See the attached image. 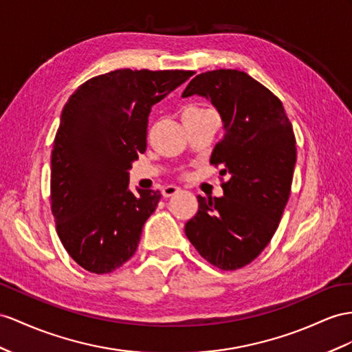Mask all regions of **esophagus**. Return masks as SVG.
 <instances>
[{
  "label": "esophagus",
  "instance_id": "esophagus-1",
  "mask_svg": "<svg viewBox=\"0 0 352 352\" xmlns=\"http://www.w3.org/2000/svg\"><path fill=\"white\" fill-rule=\"evenodd\" d=\"M178 192H182V188L177 186H165L164 188H162V195H164V197H170Z\"/></svg>",
  "mask_w": 352,
  "mask_h": 352
}]
</instances>
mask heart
Segmentation results:
<instances>
[{
	"mask_svg": "<svg viewBox=\"0 0 352 352\" xmlns=\"http://www.w3.org/2000/svg\"><path fill=\"white\" fill-rule=\"evenodd\" d=\"M190 110H197V108H190Z\"/></svg>",
	"mask_w": 352,
	"mask_h": 352,
	"instance_id": "b5f03b06",
	"label": "heart"
}]
</instances>
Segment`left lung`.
Masks as SVG:
<instances>
[{"mask_svg":"<svg viewBox=\"0 0 352 352\" xmlns=\"http://www.w3.org/2000/svg\"><path fill=\"white\" fill-rule=\"evenodd\" d=\"M211 101L223 122V138L210 162L221 165V197L197 196L199 210L186 236L206 262L223 270L244 267L272 239L290 196L296 138L283 102L238 69L196 76L183 98Z\"/></svg>","mask_w":352,"mask_h":352,"instance_id":"obj_1","label":"left lung"}]
</instances>
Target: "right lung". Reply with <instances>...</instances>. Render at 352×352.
Segmentation results:
<instances>
[{"instance_id": "1", "label": "right lung", "mask_w": 352, "mask_h": 352, "mask_svg": "<svg viewBox=\"0 0 352 352\" xmlns=\"http://www.w3.org/2000/svg\"><path fill=\"white\" fill-rule=\"evenodd\" d=\"M193 71L116 69L69 96L52 150L50 201L58 236L77 265L110 274L137 251L159 190L129 188L132 162L147 148L151 107Z\"/></svg>"}]
</instances>
